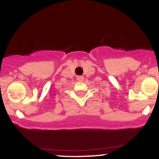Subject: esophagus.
Instances as JSON below:
<instances>
[{"instance_id":"obj_1","label":"esophagus","mask_w":159,"mask_h":159,"mask_svg":"<svg viewBox=\"0 0 159 159\" xmlns=\"http://www.w3.org/2000/svg\"><path fill=\"white\" fill-rule=\"evenodd\" d=\"M77 80H78V81H82L84 80V77H83V76H78Z\"/></svg>"}]
</instances>
